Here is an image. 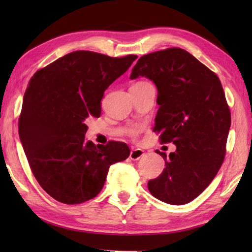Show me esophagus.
<instances>
[{"label":"esophagus","instance_id":"obj_1","mask_svg":"<svg viewBox=\"0 0 252 252\" xmlns=\"http://www.w3.org/2000/svg\"><path fill=\"white\" fill-rule=\"evenodd\" d=\"M143 156H144V151H142V149H140V148L132 149L130 153L131 160H138V159H141Z\"/></svg>","mask_w":252,"mask_h":252}]
</instances>
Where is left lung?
Returning <instances> with one entry per match:
<instances>
[{"label":"left lung","mask_w":252,"mask_h":252,"mask_svg":"<svg viewBox=\"0 0 252 252\" xmlns=\"http://www.w3.org/2000/svg\"><path fill=\"white\" fill-rule=\"evenodd\" d=\"M145 77L158 90L154 131L174 153L162 156L165 168L148 189L170 205L194 200L215 179L225 157L231 112L217 74L179 47L142 56L130 78Z\"/></svg>","instance_id":"1"}]
</instances>
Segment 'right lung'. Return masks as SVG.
Listing matches in <instances>:
<instances>
[{
	"mask_svg": "<svg viewBox=\"0 0 252 252\" xmlns=\"http://www.w3.org/2000/svg\"><path fill=\"white\" fill-rule=\"evenodd\" d=\"M136 55L109 57L77 51L37 70L27 88L18 130L32 173L57 201L76 205L96 197L109 167L130 155L126 144L85 141L90 116H100L104 92Z\"/></svg>",
	"mask_w": 252,
	"mask_h": 252,
	"instance_id": "obj_1",
	"label": "right lung"
}]
</instances>
